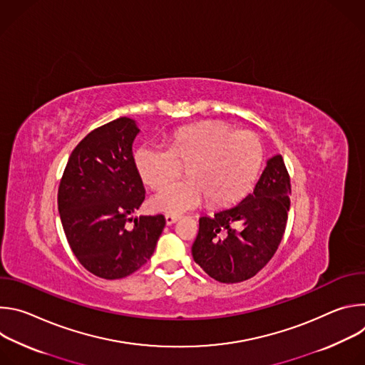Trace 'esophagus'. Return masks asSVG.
<instances>
[{
  "label": "esophagus",
  "instance_id": "esophagus-1",
  "mask_svg": "<svg viewBox=\"0 0 365 365\" xmlns=\"http://www.w3.org/2000/svg\"><path fill=\"white\" fill-rule=\"evenodd\" d=\"M165 218H166V224L168 225H172V224H175L180 217L179 215H172V214H166L165 215Z\"/></svg>",
  "mask_w": 365,
  "mask_h": 365
}]
</instances>
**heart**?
<instances>
[{
    "label": "heart",
    "mask_w": 365,
    "mask_h": 365,
    "mask_svg": "<svg viewBox=\"0 0 365 365\" xmlns=\"http://www.w3.org/2000/svg\"><path fill=\"white\" fill-rule=\"evenodd\" d=\"M264 160V147L251 131L212 120L183 127L172 134L168 150L141 145L134 155L141 180L164 189L187 168L188 179L151 199L154 210L179 214L205 197L214 206L240 200L254 185Z\"/></svg>",
    "instance_id": "1"
}]
</instances>
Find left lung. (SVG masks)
<instances>
[{
  "label": "left lung",
  "instance_id": "obj_1",
  "mask_svg": "<svg viewBox=\"0 0 365 365\" xmlns=\"http://www.w3.org/2000/svg\"><path fill=\"white\" fill-rule=\"evenodd\" d=\"M290 176L280 154L269 159L255 187L240 203L199 218L192 255L221 283L254 277L277 251L290 207Z\"/></svg>",
  "mask_w": 365,
  "mask_h": 365
}]
</instances>
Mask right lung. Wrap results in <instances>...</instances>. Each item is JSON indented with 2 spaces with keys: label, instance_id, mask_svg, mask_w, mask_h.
<instances>
[{
  "label": "right lung",
  "instance_id": "add662e5",
  "mask_svg": "<svg viewBox=\"0 0 365 365\" xmlns=\"http://www.w3.org/2000/svg\"><path fill=\"white\" fill-rule=\"evenodd\" d=\"M138 133L128 117L92 130L73 148L61 179L58 206L68 242L101 279H123L144 266L166 225L160 214L130 218L145 197L133 158Z\"/></svg>",
  "mask_w": 365,
  "mask_h": 365
}]
</instances>
